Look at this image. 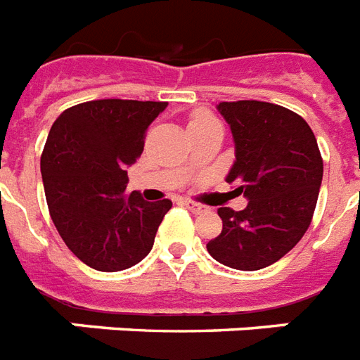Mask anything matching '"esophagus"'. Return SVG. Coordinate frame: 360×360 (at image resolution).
Listing matches in <instances>:
<instances>
[{"label": "esophagus", "mask_w": 360, "mask_h": 360, "mask_svg": "<svg viewBox=\"0 0 360 360\" xmlns=\"http://www.w3.org/2000/svg\"><path fill=\"white\" fill-rule=\"evenodd\" d=\"M182 204L188 210H191L193 214H204V212H208V206H204L200 202H195V200H182Z\"/></svg>", "instance_id": "1"}]
</instances>
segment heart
<instances>
[{
  "mask_svg": "<svg viewBox=\"0 0 360 360\" xmlns=\"http://www.w3.org/2000/svg\"><path fill=\"white\" fill-rule=\"evenodd\" d=\"M212 122H217V119H215L214 115L206 113V111H198V113H195L193 117H191V122H189V126L212 124Z\"/></svg>",
  "mask_w": 360,
  "mask_h": 360,
  "instance_id": "obj_1",
  "label": "heart"
}]
</instances>
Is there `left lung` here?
<instances>
[{"label": "left lung", "instance_id": "8db88e82", "mask_svg": "<svg viewBox=\"0 0 360 360\" xmlns=\"http://www.w3.org/2000/svg\"><path fill=\"white\" fill-rule=\"evenodd\" d=\"M217 109L236 143L226 182L249 204L240 212L217 210L223 230L206 249L225 266L255 271L281 260L310 226L323 160L307 120L283 105L238 100Z\"/></svg>", "mask_w": 360, "mask_h": 360}]
</instances>
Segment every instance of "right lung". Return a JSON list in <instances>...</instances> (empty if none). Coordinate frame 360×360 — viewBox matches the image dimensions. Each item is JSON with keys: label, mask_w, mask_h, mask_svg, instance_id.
<instances>
[{"label": "right lung", "mask_w": 360, "mask_h": 360, "mask_svg": "<svg viewBox=\"0 0 360 360\" xmlns=\"http://www.w3.org/2000/svg\"><path fill=\"white\" fill-rule=\"evenodd\" d=\"M167 102L91 100L65 109L40 156L46 202L66 247L98 271H122L150 252L169 198L126 195L128 165Z\"/></svg>", "instance_id": "1"}]
</instances>
